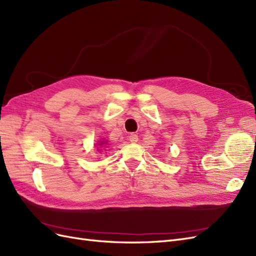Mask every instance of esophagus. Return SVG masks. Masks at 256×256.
<instances>
[{
  "instance_id": "1",
  "label": "esophagus",
  "mask_w": 256,
  "mask_h": 256,
  "mask_svg": "<svg viewBox=\"0 0 256 256\" xmlns=\"http://www.w3.org/2000/svg\"><path fill=\"white\" fill-rule=\"evenodd\" d=\"M138 140V134H129V141H130L131 143H136Z\"/></svg>"
}]
</instances>
